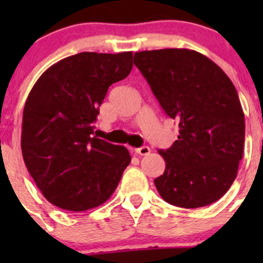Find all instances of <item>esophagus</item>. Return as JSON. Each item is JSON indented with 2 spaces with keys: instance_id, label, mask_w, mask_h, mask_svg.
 <instances>
[{
  "instance_id": "esophagus-1",
  "label": "esophagus",
  "mask_w": 263,
  "mask_h": 263,
  "mask_svg": "<svg viewBox=\"0 0 263 263\" xmlns=\"http://www.w3.org/2000/svg\"><path fill=\"white\" fill-rule=\"evenodd\" d=\"M135 154H137V155H148L150 154V147L148 146H141V147H137L135 148Z\"/></svg>"
}]
</instances>
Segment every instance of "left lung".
Listing matches in <instances>:
<instances>
[{"instance_id": "8db88e82", "label": "left lung", "mask_w": 263, "mask_h": 263, "mask_svg": "<svg viewBox=\"0 0 263 263\" xmlns=\"http://www.w3.org/2000/svg\"><path fill=\"white\" fill-rule=\"evenodd\" d=\"M178 140L159 150L165 171L154 179L164 201L184 209L214 203L237 178L245 146V113L227 73L196 50L165 48L134 55Z\"/></svg>"}]
</instances>
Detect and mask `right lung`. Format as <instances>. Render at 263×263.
Segmentation results:
<instances>
[{"mask_svg": "<svg viewBox=\"0 0 263 263\" xmlns=\"http://www.w3.org/2000/svg\"><path fill=\"white\" fill-rule=\"evenodd\" d=\"M132 52H82L50 66L34 84L23 113L21 151L44 197L85 211L104 203L131 161L128 150L94 135L112 84L132 70Z\"/></svg>", "mask_w": 263, "mask_h": 263, "instance_id": "1", "label": "right lung"}]
</instances>
